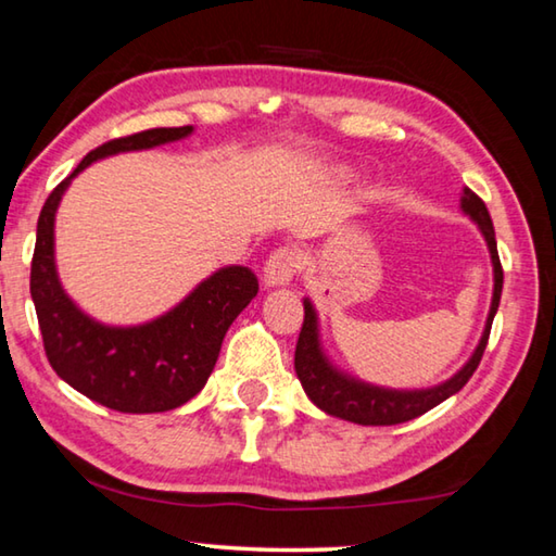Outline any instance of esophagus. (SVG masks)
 I'll use <instances>...</instances> for the list:
<instances>
[{"instance_id": "1", "label": "esophagus", "mask_w": 556, "mask_h": 556, "mask_svg": "<svg viewBox=\"0 0 556 556\" xmlns=\"http://www.w3.org/2000/svg\"><path fill=\"white\" fill-rule=\"evenodd\" d=\"M299 269H302V254L292 247H281V250L271 252L267 264H264V285L287 287Z\"/></svg>"}]
</instances>
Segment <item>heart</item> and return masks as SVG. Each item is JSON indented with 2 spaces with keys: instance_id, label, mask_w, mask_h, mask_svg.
I'll return each mask as SVG.
<instances>
[{
  "instance_id": "b5f03b06",
  "label": "heart",
  "mask_w": 556,
  "mask_h": 556,
  "mask_svg": "<svg viewBox=\"0 0 556 556\" xmlns=\"http://www.w3.org/2000/svg\"><path fill=\"white\" fill-rule=\"evenodd\" d=\"M343 178H346V175H343V170H339L337 173V180H343Z\"/></svg>"
}]
</instances>
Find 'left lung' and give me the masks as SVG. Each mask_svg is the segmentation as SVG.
Returning a JSON list of instances; mask_svg holds the SVG:
<instances>
[{"mask_svg":"<svg viewBox=\"0 0 556 556\" xmlns=\"http://www.w3.org/2000/svg\"><path fill=\"white\" fill-rule=\"evenodd\" d=\"M463 213L468 215L475 225L480 227V232L488 242L490 260H492V275H495V289H492V304L488 321H484V331L480 337V343L475 346L472 356L468 358L460 371L447 378V381L433 386V389H418V391H395L383 389V386H374L358 378L343 374L324 354L321 339H319V316H316L314 304L309 299H304V324L299 331L296 351H294V371L302 381L304 393L309 395V401L329 413L333 418L358 422V426H395V422H405L422 416L430 408H435L438 403L451 399L465 383L470 381L475 368L480 366V358L488 346L492 319H495L500 294H502V264L497 257V242H495V227L484 202L475 195L470 188L463 190L460 198Z\"/></svg>","mask_w":556,"mask_h":556,"instance_id":"8db88e82","label":"left lung"}]
</instances>
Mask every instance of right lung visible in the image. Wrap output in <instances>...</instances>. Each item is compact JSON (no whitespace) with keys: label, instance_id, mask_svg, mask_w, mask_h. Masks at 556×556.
<instances>
[{"label":"right lung","instance_id":"add662e5","mask_svg":"<svg viewBox=\"0 0 556 556\" xmlns=\"http://www.w3.org/2000/svg\"><path fill=\"white\" fill-rule=\"evenodd\" d=\"M192 126L153 128L109 140L88 153L47 198L31 260V299L43 351L54 371L86 399L121 413H163L202 391L230 324L260 292L252 269L232 264L202 279L170 312L138 326H109L72 302L59 281L54 223L59 202L78 173L101 157L175 143Z\"/></svg>","mask_w":556,"mask_h":556}]
</instances>
